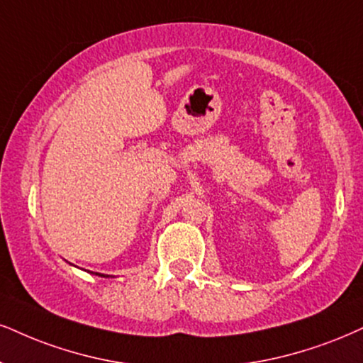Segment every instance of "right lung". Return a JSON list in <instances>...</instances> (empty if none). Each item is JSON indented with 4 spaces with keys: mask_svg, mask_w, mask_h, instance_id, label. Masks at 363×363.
<instances>
[{
    "mask_svg": "<svg viewBox=\"0 0 363 363\" xmlns=\"http://www.w3.org/2000/svg\"><path fill=\"white\" fill-rule=\"evenodd\" d=\"M96 274H99V272H96ZM99 276H102V277H107V276H104V274H99Z\"/></svg>",
    "mask_w": 363,
    "mask_h": 363,
    "instance_id": "1",
    "label": "right lung"
}]
</instances>
